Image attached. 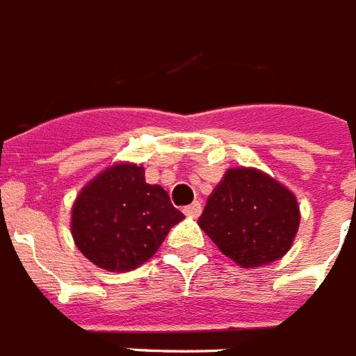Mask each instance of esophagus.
I'll return each mask as SVG.
<instances>
[{"label":"esophagus","mask_w":356,"mask_h":356,"mask_svg":"<svg viewBox=\"0 0 356 356\" xmlns=\"http://www.w3.org/2000/svg\"><path fill=\"white\" fill-rule=\"evenodd\" d=\"M201 209H203V207H201V203H199V201H195V203H191V204H188V207H184V214H186V216L197 218L199 214H201Z\"/></svg>","instance_id":"34e87169"}]
</instances>
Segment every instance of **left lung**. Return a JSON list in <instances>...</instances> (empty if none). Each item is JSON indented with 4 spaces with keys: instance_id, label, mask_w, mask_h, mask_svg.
Instances as JSON below:
<instances>
[{
    "instance_id": "8db88e82",
    "label": "left lung",
    "mask_w": 356,
    "mask_h": 356,
    "mask_svg": "<svg viewBox=\"0 0 356 356\" xmlns=\"http://www.w3.org/2000/svg\"><path fill=\"white\" fill-rule=\"evenodd\" d=\"M199 225L241 267H261L290 250L300 225L296 195L256 168H229L210 193Z\"/></svg>"
}]
</instances>
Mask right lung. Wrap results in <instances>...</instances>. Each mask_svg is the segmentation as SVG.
<instances>
[{
	"label": "right lung",
	"instance_id": "obj_1",
	"mask_svg": "<svg viewBox=\"0 0 356 356\" xmlns=\"http://www.w3.org/2000/svg\"><path fill=\"white\" fill-rule=\"evenodd\" d=\"M184 214L161 186L144 178V167L118 163L79 191L72 209L75 246L106 271H132L157 252Z\"/></svg>",
	"mask_w": 356,
	"mask_h": 356
}]
</instances>
